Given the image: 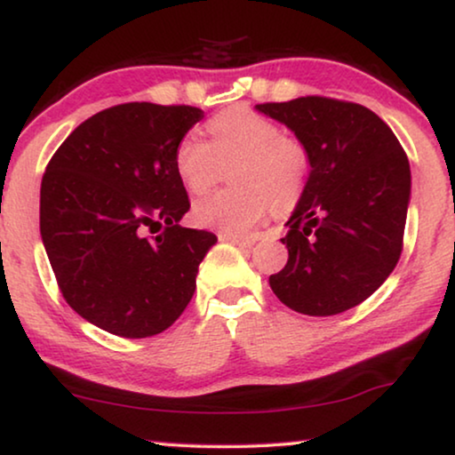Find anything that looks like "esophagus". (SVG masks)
<instances>
[{
	"label": "esophagus",
	"mask_w": 455,
	"mask_h": 455,
	"mask_svg": "<svg viewBox=\"0 0 455 455\" xmlns=\"http://www.w3.org/2000/svg\"><path fill=\"white\" fill-rule=\"evenodd\" d=\"M220 240L232 242V244L240 246V248H252L254 246L252 238H240V235H232V234H220Z\"/></svg>",
	"instance_id": "34e87169"
}]
</instances>
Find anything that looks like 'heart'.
<instances>
[{"label": "heart", "instance_id": "1", "mask_svg": "<svg viewBox=\"0 0 455 455\" xmlns=\"http://www.w3.org/2000/svg\"><path fill=\"white\" fill-rule=\"evenodd\" d=\"M211 142L190 132L178 142L173 167L190 195H203L217 182L221 164L240 161L234 182L192 204L196 226L221 234L246 235L273 209L288 213L298 204L310 173V155L294 136L283 134L271 117L248 108L221 111L209 122Z\"/></svg>", "mask_w": 455, "mask_h": 455}]
</instances>
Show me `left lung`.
Returning a JSON list of instances; mask_svg holds the SVG:
<instances>
[{"label":"left lung","mask_w":455,"mask_h":455,"mask_svg":"<svg viewBox=\"0 0 455 455\" xmlns=\"http://www.w3.org/2000/svg\"><path fill=\"white\" fill-rule=\"evenodd\" d=\"M310 155L307 188L285 226L288 263L269 277L285 307L329 316L358 307L395 269L410 203V164L369 108L329 97L260 103Z\"/></svg>","instance_id":"left-lung-1"}]
</instances>
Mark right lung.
<instances>
[{
  "label": "right lung",
  "mask_w": 455,
  "mask_h": 455,
  "mask_svg": "<svg viewBox=\"0 0 455 455\" xmlns=\"http://www.w3.org/2000/svg\"><path fill=\"white\" fill-rule=\"evenodd\" d=\"M198 120L190 105H116L80 124L43 173L41 238L60 291L103 331L151 338L195 294L217 235L180 226L190 201L173 153Z\"/></svg>",
  "instance_id": "right-lung-1"
}]
</instances>
